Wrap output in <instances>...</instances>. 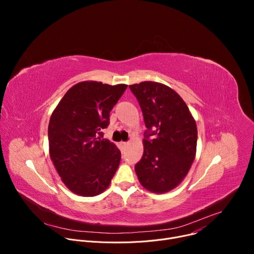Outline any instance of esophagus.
Returning <instances> with one entry per match:
<instances>
[{"label": "esophagus", "mask_w": 254, "mask_h": 254, "mask_svg": "<svg viewBox=\"0 0 254 254\" xmlns=\"http://www.w3.org/2000/svg\"><path fill=\"white\" fill-rule=\"evenodd\" d=\"M121 144H122V146H123L124 148H126V147H127V146H128L129 142H124V141H123Z\"/></svg>", "instance_id": "obj_1"}]
</instances>
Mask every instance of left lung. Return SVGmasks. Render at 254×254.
<instances>
[{
  "label": "left lung",
  "instance_id": "1",
  "mask_svg": "<svg viewBox=\"0 0 254 254\" xmlns=\"http://www.w3.org/2000/svg\"><path fill=\"white\" fill-rule=\"evenodd\" d=\"M129 88L148 128L142 157L134 167L136 176L144 189L167 193L182 183L195 160L196 122L186 102L170 86L143 81Z\"/></svg>",
  "mask_w": 254,
  "mask_h": 254
}]
</instances>
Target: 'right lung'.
Here are the masks:
<instances>
[{"label": "right lung", "instance_id": "right-lung-1", "mask_svg": "<svg viewBox=\"0 0 254 254\" xmlns=\"http://www.w3.org/2000/svg\"><path fill=\"white\" fill-rule=\"evenodd\" d=\"M127 84L87 80L72 86L53 111L49 126V155L64 185L76 195L93 197L110 186L121 151L102 138L110 113Z\"/></svg>", "mask_w": 254, "mask_h": 254}]
</instances>
